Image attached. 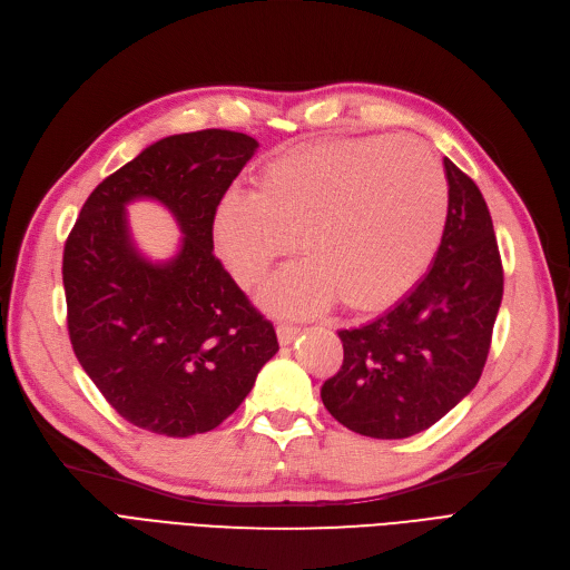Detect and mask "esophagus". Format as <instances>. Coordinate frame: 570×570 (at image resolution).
Returning a JSON list of instances; mask_svg holds the SVG:
<instances>
[{
    "label": "esophagus",
    "mask_w": 570,
    "mask_h": 570,
    "mask_svg": "<svg viewBox=\"0 0 570 570\" xmlns=\"http://www.w3.org/2000/svg\"><path fill=\"white\" fill-rule=\"evenodd\" d=\"M301 335V326H293V324H277V337L282 344H291L295 337Z\"/></svg>",
    "instance_id": "obj_1"
}]
</instances>
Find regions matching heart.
Returning <instances> with one entry per match:
<instances>
[{"instance_id":"b5f03b06","label":"heart","mask_w":570,"mask_h":570,"mask_svg":"<svg viewBox=\"0 0 570 570\" xmlns=\"http://www.w3.org/2000/svg\"><path fill=\"white\" fill-rule=\"evenodd\" d=\"M448 209V177L426 144L326 139L272 158L254 195H226L214 237L246 288L258 286L295 239L305 261L269 286V307L305 314L337 298L346 312L375 314L426 275Z\"/></svg>"}]
</instances>
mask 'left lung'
Wrapping results in <instances>:
<instances>
[{"mask_svg": "<svg viewBox=\"0 0 570 570\" xmlns=\"http://www.w3.org/2000/svg\"><path fill=\"white\" fill-rule=\"evenodd\" d=\"M450 209L429 275L373 324L340 331L321 401L354 433H422L475 389L503 301V263L478 184L444 158Z\"/></svg>", "mask_w": 570, "mask_h": 570, "instance_id": "left-lung-1", "label": "left lung"}]
</instances>
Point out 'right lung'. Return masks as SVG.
I'll return each mask as SVG.
<instances>
[{
  "instance_id": "1",
  "label": "right lung",
  "mask_w": 570,
  "mask_h": 570,
  "mask_svg": "<svg viewBox=\"0 0 570 570\" xmlns=\"http://www.w3.org/2000/svg\"><path fill=\"white\" fill-rule=\"evenodd\" d=\"M244 132L165 137L97 186L62 254L71 350L126 422L169 438L207 433L252 391L279 342L214 256V216L256 151ZM156 196L187 237L180 256L146 264L125 226L126 202Z\"/></svg>"
}]
</instances>
